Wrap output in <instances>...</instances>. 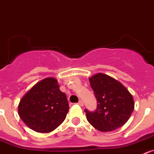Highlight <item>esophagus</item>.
Masks as SVG:
<instances>
[{"mask_svg": "<svg viewBox=\"0 0 154 154\" xmlns=\"http://www.w3.org/2000/svg\"><path fill=\"white\" fill-rule=\"evenodd\" d=\"M78 105L79 106H83V102L82 101V100H79V103H78Z\"/></svg>", "mask_w": 154, "mask_h": 154, "instance_id": "obj_1", "label": "esophagus"}]
</instances>
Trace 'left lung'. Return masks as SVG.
<instances>
[{"instance_id":"1","label":"left lung","mask_w":154,"mask_h":154,"mask_svg":"<svg viewBox=\"0 0 154 154\" xmlns=\"http://www.w3.org/2000/svg\"><path fill=\"white\" fill-rule=\"evenodd\" d=\"M89 79L98 105L95 112L85 110L87 120L102 132L123 126L134 109L132 94L120 82L108 75L97 73Z\"/></svg>"}]
</instances>
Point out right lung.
I'll use <instances>...</instances> for the list:
<instances>
[{
  "mask_svg": "<svg viewBox=\"0 0 154 154\" xmlns=\"http://www.w3.org/2000/svg\"><path fill=\"white\" fill-rule=\"evenodd\" d=\"M69 109L66 95L59 89L57 79L48 77L24 94L18 104V115L31 130L48 133L63 123Z\"/></svg>",
  "mask_w": 154,
  "mask_h": 154,
  "instance_id": "add662e5",
  "label": "right lung"
}]
</instances>
